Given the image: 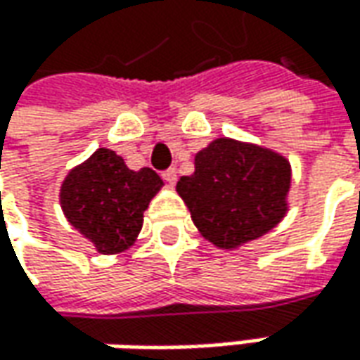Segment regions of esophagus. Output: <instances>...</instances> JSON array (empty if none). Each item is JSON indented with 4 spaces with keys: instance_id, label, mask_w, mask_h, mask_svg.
<instances>
[{
    "instance_id": "esophagus-1",
    "label": "esophagus",
    "mask_w": 360,
    "mask_h": 360,
    "mask_svg": "<svg viewBox=\"0 0 360 360\" xmlns=\"http://www.w3.org/2000/svg\"><path fill=\"white\" fill-rule=\"evenodd\" d=\"M163 179L167 181L169 185H175V183H177V171L173 167L167 169V171H163Z\"/></svg>"
}]
</instances>
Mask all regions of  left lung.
Instances as JSON below:
<instances>
[{"instance_id":"8db88e82","label":"left lung","mask_w":360,"mask_h":360,"mask_svg":"<svg viewBox=\"0 0 360 360\" xmlns=\"http://www.w3.org/2000/svg\"><path fill=\"white\" fill-rule=\"evenodd\" d=\"M291 165L279 153L221 137L195 155L177 193L195 227L221 249L263 237L287 213Z\"/></svg>"}]
</instances>
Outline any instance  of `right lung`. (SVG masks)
<instances>
[{
  "mask_svg": "<svg viewBox=\"0 0 360 360\" xmlns=\"http://www.w3.org/2000/svg\"><path fill=\"white\" fill-rule=\"evenodd\" d=\"M163 187L153 169L131 171L111 149H97L61 185L68 221L103 255L125 251L143 227V211Z\"/></svg>",
  "mask_w": 360,
  "mask_h": 360,
  "instance_id": "right-lung-1",
  "label": "right lung"
}]
</instances>
